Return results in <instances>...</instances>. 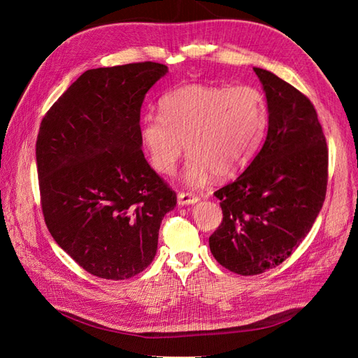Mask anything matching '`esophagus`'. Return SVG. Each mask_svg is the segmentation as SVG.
I'll return each instance as SVG.
<instances>
[{"label": "esophagus", "mask_w": 358, "mask_h": 358, "mask_svg": "<svg viewBox=\"0 0 358 358\" xmlns=\"http://www.w3.org/2000/svg\"><path fill=\"white\" fill-rule=\"evenodd\" d=\"M200 199L192 192H179L178 194V204L179 206H187V204H194L197 203Z\"/></svg>", "instance_id": "obj_1"}]
</instances>
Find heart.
<instances>
[{"instance_id": "heart-1", "label": "heart", "mask_w": 358, "mask_h": 358, "mask_svg": "<svg viewBox=\"0 0 358 358\" xmlns=\"http://www.w3.org/2000/svg\"><path fill=\"white\" fill-rule=\"evenodd\" d=\"M267 106L252 86L185 85L159 101V116H148L140 137L150 164L161 173L175 171L185 145L189 155L183 180L191 187L230 178L245 169L263 143Z\"/></svg>"}]
</instances>
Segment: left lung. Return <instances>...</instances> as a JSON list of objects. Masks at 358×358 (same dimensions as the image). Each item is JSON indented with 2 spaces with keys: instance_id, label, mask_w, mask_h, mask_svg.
I'll return each instance as SVG.
<instances>
[{
  "instance_id": "8db88e82",
  "label": "left lung",
  "mask_w": 358,
  "mask_h": 358,
  "mask_svg": "<svg viewBox=\"0 0 358 358\" xmlns=\"http://www.w3.org/2000/svg\"><path fill=\"white\" fill-rule=\"evenodd\" d=\"M254 71L267 99V136L242 175L215 191L222 222L209 237L216 262L243 276L279 266L301 243L329 178V149L310 100L276 74Z\"/></svg>"
}]
</instances>
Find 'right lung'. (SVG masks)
<instances>
[{"instance_id":"1","label":"right lung","mask_w":358,"mask_h":358,"mask_svg":"<svg viewBox=\"0 0 358 358\" xmlns=\"http://www.w3.org/2000/svg\"><path fill=\"white\" fill-rule=\"evenodd\" d=\"M169 69L158 62L85 71L55 101L36 143L43 216L86 272L136 276L152 263L169 188L142 150L140 109Z\"/></svg>"}]
</instances>
